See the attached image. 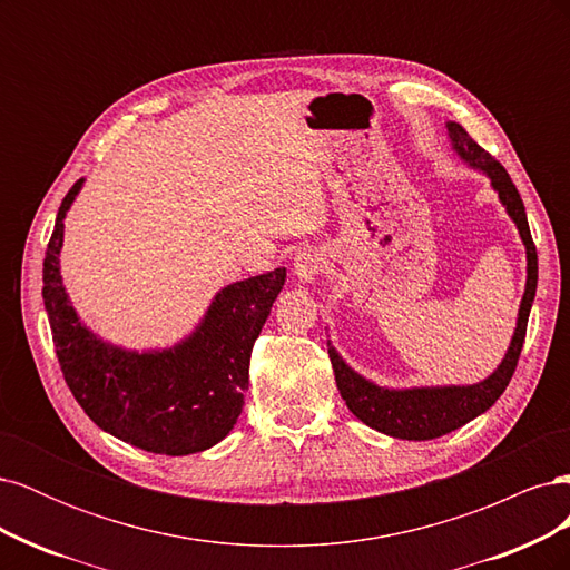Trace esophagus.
<instances>
[{
  "instance_id": "34e87169",
  "label": "esophagus",
  "mask_w": 570,
  "mask_h": 570,
  "mask_svg": "<svg viewBox=\"0 0 570 570\" xmlns=\"http://www.w3.org/2000/svg\"><path fill=\"white\" fill-rule=\"evenodd\" d=\"M323 266H325V258L316 249L299 252L297 258H295V273L299 275V281H304V283H312L316 275L323 271Z\"/></svg>"
}]
</instances>
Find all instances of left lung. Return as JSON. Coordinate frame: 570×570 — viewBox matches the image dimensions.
Returning a JSON list of instances; mask_svg holds the SVG:
<instances>
[{
	"label": "left lung",
	"mask_w": 570,
	"mask_h": 570,
	"mask_svg": "<svg viewBox=\"0 0 570 570\" xmlns=\"http://www.w3.org/2000/svg\"><path fill=\"white\" fill-rule=\"evenodd\" d=\"M446 128H450L454 149L461 154V157L471 166L485 170L490 176L494 189L499 193V199H502L509 216L515 220V226H519L525 254H528V283H525V295L519 312V325H515L511 347L502 361V366H499L488 381L471 387H433V390L423 387V390L394 392V390L375 387L368 381H364L361 375H356L337 356V352L331 347V344H327V354H331L337 390L354 416L358 421H364L366 425L375 428L377 433H385L400 440H416V442L435 440L452 433V430L480 416L482 411H488L499 396H502L515 366H519V356H521L525 331H528L530 306L534 299V289H538V249H534V243H532L525 206L519 189H515L513 180L509 178L507 168L499 164L490 151L482 149L473 137L463 130V126L450 124Z\"/></svg>",
	"instance_id": "obj_1"
}]
</instances>
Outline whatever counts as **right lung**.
<instances>
[{"instance_id": "1", "label": "right lung", "mask_w": 570, "mask_h": 570, "mask_svg": "<svg viewBox=\"0 0 570 570\" xmlns=\"http://www.w3.org/2000/svg\"><path fill=\"white\" fill-rule=\"evenodd\" d=\"M80 185L59 206L42 268L63 381L82 411L118 440L166 456L209 450L243 413L252 347L285 285V268L220 289L197 333L176 350L135 354L109 347L80 325L59 273L63 216Z\"/></svg>"}]
</instances>
